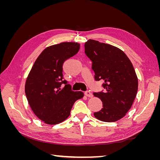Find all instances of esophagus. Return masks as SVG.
I'll list each match as a JSON object with an SVG mask.
<instances>
[{
    "mask_svg": "<svg viewBox=\"0 0 160 160\" xmlns=\"http://www.w3.org/2000/svg\"><path fill=\"white\" fill-rule=\"evenodd\" d=\"M85 95L87 97H88V98H92V97H93V93H92L90 91H85Z\"/></svg>",
    "mask_w": 160,
    "mask_h": 160,
    "instance_id": "esophagus-1",
    "label": "esophagus"
}]
</instances>
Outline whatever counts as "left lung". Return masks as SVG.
Instances as JSON below:
<instances>
[{
	"mask_svg": "<svg viewBox=\"0 0 160 160\" xmlns=\"http://www.w3.org/2000/svg\"><path fill=\"white\" fill-rule=\"evenodd\" d=\"M85 53L92 61L95 80L103 82L104 90L93 93L103 103L94 116L105 122L122 119L132 107L138 89L132 63L118 48L92 39L85 42Z\"/></svg>",
	"mask_w": 160,
	"mask_h": 160,
	"instance_id": "left-lung-1",
	"label": "left lung"
}]
</instances>
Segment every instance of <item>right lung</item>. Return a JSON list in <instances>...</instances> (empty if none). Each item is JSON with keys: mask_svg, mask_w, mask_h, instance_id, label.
<instances>
[{"mask_svg": "<svg viewBox=\"0 0 160 160\" xmlns=\"http://www.w3.org/2000/svg\"><path fill=\"white\" fill-rule=\"evenodd\" d=\"M80 45L65 42L47 47L38 57L28 75L25 94L30 107L45 123L55 125L70 115L72 105L83 97L81 91H73L63 79L64 62L76 55ZM64 88L61 89V85Z\"/></svg>", "mask_w": 160, "mask_h": 160, "instance_id": "obj_1", "label": "right lung"}]
</instances>
